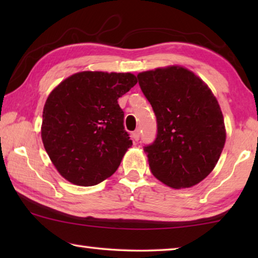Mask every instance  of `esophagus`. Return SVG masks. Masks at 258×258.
Returning a JSON list of instances; mask_svg holds the SVG:
<instances>
[{
	"label": "esophagus",
	"mask_w": 258,
	"mask_h": 258,
	"mask_svg": "<svg viewBox=\"0 0 258 258\" xmlns=\"http://www.w3.org/2000/svg\"><path fill=\"white\" fill-rule=\"evenodd\" d=\"M132 138L134 139V141H139V139H140V130L139 128L135 130L132 133Z\"/></svg>",
	"instance_id": "34e87169"
}]
</instances>
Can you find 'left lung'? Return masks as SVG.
Wrapping results in <instances>:
<instances>
[{"label": "left lung", "instance_id": "1", "mask_svg": "<svg viewBox=\"0 0 258 258\" xmlns=\"http://www.w3.org/2000/svg\"><path fill=\"white\" fill-rule=\"evenodd\" d=\"M138 80L157 118L156 140L143 148L151 173L174 189L198 184L215 167L225 143L216 98L180 66L140 73Z\"/></svg>", "mask_w": 258, "mask_h": 258}]
</instances>
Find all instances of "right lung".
Returning <instances> with one entry per match:
<instances>
[{
    "label": "right lung",
    "instance_id": "right-lung-1",
    "mask_svg": "<svg viewBox=\"0 0 258 258\" xmlns=\"http://www.w3.org/2000/svg\"><path fill=\"white\" fill-rule=\"evenodd\" d=\"M137 83L131 73L82 72L52 91L43 109L41 134L61 176L91 186L117 171L132 146L117 100Z\"/></svg>",
    "mask_w": 258,
    "mask_h": 258
}]
</instances>
